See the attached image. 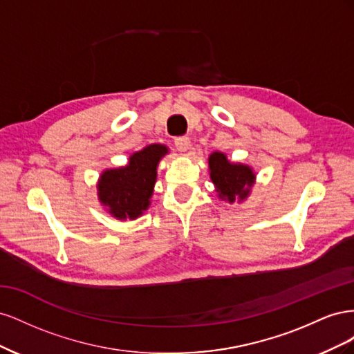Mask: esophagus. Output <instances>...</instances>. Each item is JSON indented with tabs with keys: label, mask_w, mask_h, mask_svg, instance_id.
I'll return each instance as SVG.
<instances>
[{
	"label": "esophagus",
	"mask_w": 354,
	"mask_h": 354,
	"mask_svg": "<svg viewBox=\"0 0 354 354\" xmlns=\"http://www.w3.org/2000/svg\"><path fill=\"white\" fill-rule=\"evenodd\" d=\"M174 145L180 152H187V149L190 147V140L189 137H177L174 140Z\"/></svg>",
	"instance_id": "obj_1"
}]
</instances>
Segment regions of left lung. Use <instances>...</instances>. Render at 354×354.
Here are the masks:
<instances>
[{
  "instance_id": "1",
  "label": "left lung",
  "mask_w": 354,
  "mask_h": 354,
  "mask_svg": "<svg viewBox=\"0 0 354 354\" xmlns=\"http://www.w3.org/2000/svg\"><path fill=\"white\" fill-rule=\"evenodd\" d=\"M208 167L209 178L216 187L218 199L233 203L243 202L251 195V189L257 178L252 167L241 162H230L227 155L218 151L209 155Z\"/></svg>"
}]
</instances>
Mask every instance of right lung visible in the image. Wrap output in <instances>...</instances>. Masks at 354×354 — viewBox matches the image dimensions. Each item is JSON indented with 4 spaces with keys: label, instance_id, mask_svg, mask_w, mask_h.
<instances>
[{
    "label": "right lung",
    "instance_id": "1",
    "mask_svg": "<svg viewBox=\"0 0 354 354\" xmlns=\"http://www.w3.org/2000/svg\"><path fill=\"white\" fill-rule=\"evenodd\" d=\"M169 149L153 143L128 158V164L102 171L97 181V198L116 220H136L151 207L159 160Z\"/></svg>",
    "mask_w": 354,
    "mask_h": 354
}]
</instances>
